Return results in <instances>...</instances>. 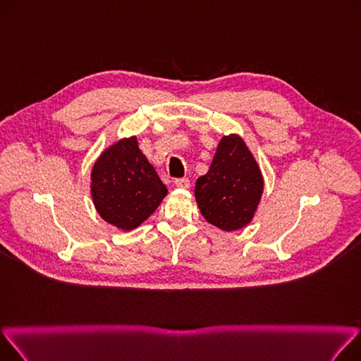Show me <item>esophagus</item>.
<instances>
[{
	"label": "esophagus",
	"instance_id": "1",
	"mask_svg": "<svg viewBox=\"0 0 361 361\" xmlns=\"http://www.w3.org/2000/svg\"><path fill=\"white\" fill-rule=\"evenodd\" d=\"M174 184L178 188H188V187H190V180H188V178H177L174 181Z\"/></svg>",
	"mask_w": 361,
	"mask_h": 361
}]
</instances>
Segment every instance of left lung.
Returning <instances> with one entry per match:
<instances>
[{
  "instance_id": "obj_1",
  "label": "left lung",
  "mask_w": 361,
  "mask_h": 361,
  "mask_svg": "<svg viewBox=\"0 0 361 361\" xmlns=\"http://www.w3.org/2000/svg\"><path fill=\"white\" fill-rule=\"evenodd\" d=\"M264 188L260 166L235 133L221 139L209 171L196 181L195 197L204 219L231 233L256 215Z\"/></svg>"
}]
</instances>
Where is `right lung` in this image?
<instances>
[{"label":"right lung","instance_id":"right-lung-1","mask_svg":"<svg viewBox=\"0 0 361 361\" xmlns=\"http://www.w3.org/2000/svg\"><path fill=\"white\" fill-rule=\"evenodd\" d=\"M168 195L137 137L105 147L90 171V196L99 216L121 231L140 226Z\"/></svg>","mask_w":361,"mask_h":361}]
</instances>
